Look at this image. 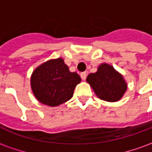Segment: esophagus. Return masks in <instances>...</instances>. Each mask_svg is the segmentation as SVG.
Segmentation results:
<instances>
[{"label": "esophagus", "instance_id": "1", "mask_svg": "<svg viewBox=\"0 0 152 152\" xmlns=\"http://www.w3.org/2000/svg\"><path fill=\"white\" fill-rule=\"evenodd\" d=\"M86 76H87V73L86 72H81L80 73V77L83 80H85L86 79Z\"/></svg>", "mask_w": 152, "mask_h": 152}]
</instances>
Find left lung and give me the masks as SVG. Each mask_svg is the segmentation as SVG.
<instances>
[{
	"label": "left lung",
	"instance_id": "left-lung-1",
	"mask_svg": "<svg viewBox=\"0 0 152 152\" xmlns=\"http://www.w3.org/2000/svg\"><path fill=\"white\" fill-rule=\"evenodd\" d=\"M86 81L99 99L107 102H117L127 89L124 77L107 63H102L95 73H90Z\"/></svg>",
	"mask_w": 152,
	"mask_h": 152
}]
</instances>
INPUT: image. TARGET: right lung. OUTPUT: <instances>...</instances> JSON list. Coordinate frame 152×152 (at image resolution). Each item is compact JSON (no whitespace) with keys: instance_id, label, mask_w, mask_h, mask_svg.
<instances>
[{"instance_id":"obj_1","label":"right lung","mask_w":152,"mask_h":152,"mask_svg":"<svg viewBox=\"0 0 152 152\" xmlns=\"http://www.w3.org/2000/svg\"><path fill=\"white\" fill-rule=\"evenodd\" d=\"M80 77L71 72L63 58L50 59L37 66L31 76V90L42 104L57 107L72 98Z\"/></svg>"}]
</instances>
